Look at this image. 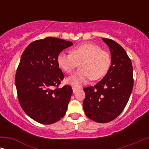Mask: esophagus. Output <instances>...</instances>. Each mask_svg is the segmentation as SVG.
<instances>
[{
	"label": "esophagus",
	"mask_w": 149,
	"mask_h": 149,
	"mask_svg": "<svg viewBox=\"0 0 149 149\" xmlns=\"http://www.w3.org/2000/svg\"><path fill=\"white\" fill-rule=\"evenodd\" d=\"M77 89H78V88H77V87H72V91H73V93H75V92H76Z\"/></svg>",
	"instance_id": "1"
}]
</instances>
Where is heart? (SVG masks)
I'll return each mask as SVG.
<instances>
[{
	"label": "heart",
	"mask_w": 149,
	"mask_h": 149,
	"mask_svg": "<svg viewBox=\"0 0 149 149\" xmlns=\"http://www.w3.org/2000/svg\"><path fill=\"white\" fill-rule=\"evenodd\" d=\"M57 63L64 72L70 74L79 64V70L67 79V82L79 87L91 79L98 80L107 74L111 64V57L107 51L97 45L85 42L71 49L70 54L61 52Z\"/></svg>",
	"instance_id": "1"
}]
</instances>
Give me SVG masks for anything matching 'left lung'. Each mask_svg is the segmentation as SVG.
I'll return each instance as SVG.
<instances>
[{
    "label": "left lung",
    "instance_id": "obj_1",
    "mask_svg": "<svg viewBox=\"0 0 149 149\" xmlns=\"http://www.w3.org/2000/svg\"><path fill=\"white\" fill-rule=\"evenodd\" d=\"M102 40L111 51V65L96 85L83 89L85 97L83 107L89 119L104 123L123 112L133 89L134 79L132 61L125 49L113 40Z\"/></svg>",
    "mask_w": 149,
    "mask_h": 149
}]
</instances>
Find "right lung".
<instances>
[{
  "label": "right lung",
  "instance_id": "1",
  "mask_svg": "<svg viewBox=\"0 0 149 149\" xmlns=\"http://www.w3.org/2000/svg\"><path fill=\"white\" fill-rule=\"evenodd\" d=\"M72 45L71 41L47 37L31 42L22 55L15 79L18 100L38 123L52 124L66 114L72 89L68 85L59 88L64 76L57 57Z\"/></svg>",
  "mask_w": 149,
  "mask_h": 149
}]
</instances>
